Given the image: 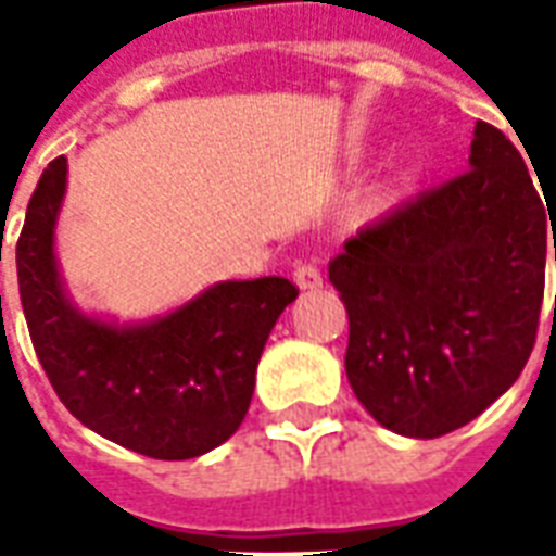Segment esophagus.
Returning a JSON list of instances; mask_svg holds the SVG:
<instances>
[{
  "label": "esophagus",
  "mask_w": 556,
  "mask_h": 556,
  "mask_svg": "<svg viewBox=\"0 0 556 556\" xmlns=\"http://www.w3.org/2000/svg\"><path fill=\"white\" fill-rule=\"evenodd\" d=\"M294 282H298V289L303 291H315L321 289V270L313 265V262H303V265L294 267Z\"/></svg>",
  "instance_id": "obj_1"
}]
</instances>
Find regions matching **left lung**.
Listing matches in <instances>:
<instances>
[{
	"label": "left lung",
	"mask_w": 556,
	"mask_h": 556,
	"mask_svg": "<svg viewBox=\"0 0 556 556\" xmlns=\"http://www.w3.org/2000/svg\"><path fill=\"white\" fill-rule=\"evenodd\" d=\"M542 195L518 148L477 122L470 169L369 223L330 262L351 390L384 429L441 438L515 384L545 294L554 211Z\"/></svg>",
	"instance_id": "obj_1"
}]
</instances>
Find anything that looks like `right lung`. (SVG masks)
Returning a JSON list of instances; mask_svg holds the SVG:
<instances>
[{"label": "right lung", "instance_id": "add662e5", "mask_svg": "<svg viewBox=\"0 0 556 556\" xmlns=\"http://www.w3.org/2000/svg\"><path fill=\"white\" fill-rule=\"evenodd\" d=\"M65 178L67 160L55 157L31 193L17 241L23 315L55 396L83 426L148 458L184 462L229 441L250 408L267 337L298 298L294 282H217L146 325L83 315L65 294L53 253Z\"/></svg>", "mask_w": 556, "mask_h": 556}]
</instances>
